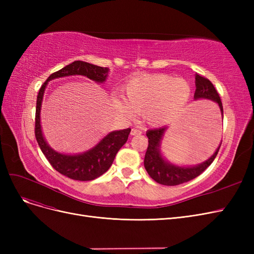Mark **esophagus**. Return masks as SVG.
Returning <instances> with one entry per match:
<instances>
[{
	"label": "esophagus",
	"mask_w": 254,
	"mask_h": 254,
	"mask_svg": "<svg viewBox=\"0 0 254 254\" xmlns=\"http://www.w3.org/2000/svg\"><path fill=\"white\" fill-rule=\"evenodd\" d=\"M130 134H131V135H140V134H142V131L139 129H136V128H132Z\"/></svg>",
	"instance_id": "34e87169"
}]
</instances>
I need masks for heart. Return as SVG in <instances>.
<instances>
[{
	"instance_id": "b5f03b06",
	"label": "heart",
	"mask_w": 254,
	"mask_h": 254,
	"mask_svg": "<svg viewBox=\"0 0 254 254\" xmlns=\"http://www.w3.org/2000/svg\"><path fill=\"white\" fill-rule=\"evenodd\" d=\"M190 94L189 83L171 75H142L124 87L125 101L115 98V107L127 118L141 113L151 126L163 124L187 104Z\"/></svg>"
}]
</instances>
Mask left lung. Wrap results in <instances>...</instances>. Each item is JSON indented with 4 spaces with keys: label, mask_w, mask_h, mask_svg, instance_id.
Segmentation results:
<instances>
[{
    "label": "left lung",
    "mask_w": 254,
    "mask_h": 254,
    "mask_svg": "<svg viewBox=\"0 0 254 254\" xmlns=\"http://www.w3.org/2000/svg\"><path fill=\"white\" fill-rule=\"evenodd\" d=\"M195 79H196V91L194 94V98L195 99L205 98L217 103L221 112V117L224 119V109H222L220 97L217 90L213 86V83L209 79L199 74L195 76ZM165 129L166 127H162V128L148 130V131L146 132V135L148 137V147L145 153L144 166H145V170L147 171L148 175L156 182L163 184V186L173 187V186H179V184L193 180L199 175H201L206 168L212 164L214 159L216 158L221 143L218 146L216 151L214 152V155L209 160H206L205 162L199 165L191 166V167H181V166H176L166 162V161L163 159V157L161 156V152H160V142H161V139H162Z\"/></svg>",
    "instance_id": "8db88e82"
}]
</instances>
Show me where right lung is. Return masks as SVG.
Instances as JSON below:
<instances>
[{
	"label": "right lung",
	"instance_id": "add662e5",
	"mask_svg": "<svg viewBox=\"0 0 254 254\" xmlns=\"http://www.w3.org/2000/svg\"><path fill=\"white\" fill-rule=\"evenodd\" d=\"M107 73H108V67L94 65L80 60L74 61L71 64H67L61 70L51 74L47 81L41 86L39 93L37 95L35 135L38 145H39L43 155L48 159L54 170L73 180H94L108 171L118 151L127 142L131 129L127 128L110 132L94 148L84 153H80V155L68 156L59 153L50 147L48 143L45 142L41 131L40 109L44 89L50 80L70 75H83L96 82H104L107 78Z\"/></svg>",
	"mask_w": 254,
	"mask_h": 254
}]
</instances>
